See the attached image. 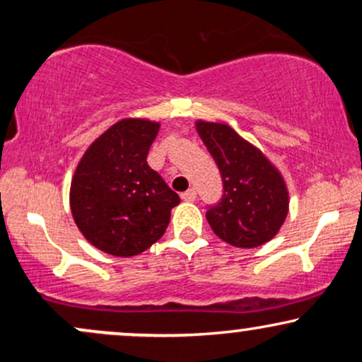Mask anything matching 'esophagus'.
Wrapping results in <instances>:
<instances>
[{"label": "esophagus", "mask_w": 362, "mask_h": 362, "mask_svg": "<svg viewBox=\"0 0 362 362\" xmlns=\"http://www.w3.org/2000/svg\"><path fill=\"white\" fill-rule=\"evenodd\" d=\"M195 197H197V192H195L194 189H189L187 192L182 194V199H184V201H187V202H194Z\"/></svg>", "instance_id": "esophagus-1"}]
</instances>
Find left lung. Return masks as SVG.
Returning a JSON list of instances; mask_svg holds the SVG:
<instances>
[{"label": "left lung", "mask_w": 362, "mask_h": 362, "mask_svg": "<svg viewBox=\"0 0 362 362\" xmlns=\"http://www.w3.org/2000/svg\"><path fill=\"white\" fill-rule=\"evenodd\" d=\"M202 143L214 158L224 194L206 213L223 242L255 248L277 235L289 211L284 178L259 148L223 122H195Z\"/></svg>", "instance_id": "8db88e82"}]
</instances>
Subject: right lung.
<instances>
[{"instance_id": "obj_1", "label": "right lung", "mask_w": 362, "mask_h": 362, "mask_svg": "<svg viewBox=\"0 0 362 362\" xmlns=\"http://www.w3.org/2000/svg\"><path fill=\"white\" fill-rule=\"evenodd\" d=\"M160 122L122 119L81 156L71 180L69 206L78 230L98 250L132 257L148 250L167 230L180 197L146 158Z\"/></svg>"}]
</instances>
